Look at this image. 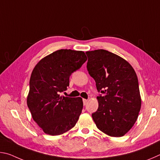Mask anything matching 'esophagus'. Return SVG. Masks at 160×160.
<instances>
[{
	"mask_svg": "<svg viewBox=\"0 0 160 160\" xmlns=\"http://www.w3.org/2000/svg\"><path fill=\"white\" fill-rule=\"evenodd\" d=\"M83 104L84 105H86L87 104H88V99H83Z\"/></svg>",
	"mask_w": 160,
	"mask_h": 160,
	"instance_id": "obj_1",
	"label": "esophagus"
}]
</instances>
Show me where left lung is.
Segmentation results:
<instances>
[{"instance_id": "8db88e82", "label": "left lung", "mask_w": 160, "mask_h": 160, "mask_svg": "<svg viewBox=\"0 0 160 160\" xmlns=\"http://www.w3.org/2000/svg\"><path fill=\"white\" fill-rule=\"evenodd\" d=\"M87 69L104 95L97 97L98 109L92 114L97 128L112 137L126 134L141 107L138 80L128 61L107 50L87 51Z\"/></svg>"}]
</instances>
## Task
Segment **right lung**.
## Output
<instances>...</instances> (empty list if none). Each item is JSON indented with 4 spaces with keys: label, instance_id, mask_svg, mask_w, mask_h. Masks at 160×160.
Listing matches in <instances>:
<instances>
[{
    "label": "right lung",
    "instance_id": "add662e5",
    "mask_svg": "<svg viewBox=\"0 0 160 160\" xmlns=\"http://www.w3.org/2000/svg\"><path fill=\"white\" fill-rule=\"evenodd\" d=\"M87 59L82 51L60 49L41 59L32 70L27 103L33 120L46 134H63L76 124L82 99L59 94L66 90L70 75Z\"/></svg>",
    "mask_w": 160,
    "mask_h": 160
}]
</instances>
